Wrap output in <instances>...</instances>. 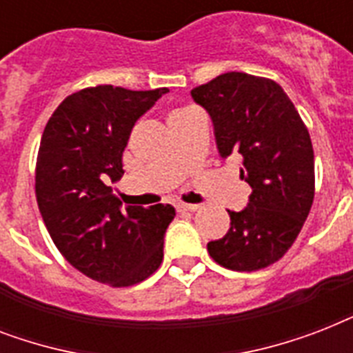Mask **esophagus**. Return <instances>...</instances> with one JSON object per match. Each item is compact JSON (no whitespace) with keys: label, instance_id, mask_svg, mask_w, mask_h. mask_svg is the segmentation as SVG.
<instances>
[{"label":"esophagus","instance_id":"34e87169","mask_svg":"<svg viewBox=\"0 0 353 353\" xmlns=\"http://www.w3.org/2000/svg\"><path fill=\"white\" fill-rule=\"evenodd\" d=\"M176 209L179 212H196L199 209V205H192V203H177Z\"/></svg>","mask_w":353,"mask_h":353}]
</instances>
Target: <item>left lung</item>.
Segmentation results:
<instances>
[{"label":"left lung","instance_id":"obj_1","mask_svg":"<svg viewBox=\"0 0 353 353\" xmlns=\"http://www.w3.org/2000/svg\"><path fill=\"white\" fill-rule=\"evenodd\" d=\"M212 119L218 152L243 157L240 177L252 188L249 203L231 216V229L207 249L232 271H256L293 245L312 209L315 163L307 128L276 82L223 73L190 91Z\"/></svg>","mask_w":353,"mask_h":353}]
</instances>
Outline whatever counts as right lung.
I'll return each mask as SVG.
<instances>
[{
  "instance_id": "obj_1",
  "label": "right lung",
  "mask_w": 353,
  "mask_h": 353,
  "mask_svg": "<svg viewBox=\"0 0 353 353\" xmlns=\"http://www.w3.org/2000/svg\"><path fill=\"white\" fill-rule=\"evenodd\" d=\"M166 88H85L54 110L36 161V201L54 245L85 276L126 288L163 262L172 205L122 207L108 181H119L132 128Z\"/></svg>"
}]
</instances>
